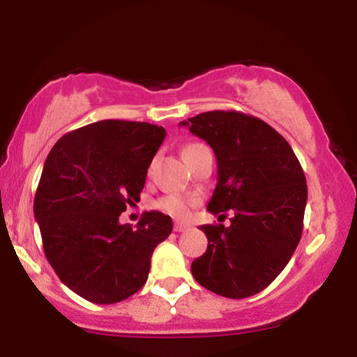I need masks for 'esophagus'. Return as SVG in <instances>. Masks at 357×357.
<instances>
[{"instance_id":"34e87169","label":"esophagus","mask_w":357,"mask_h":357,"mask_svg":"<svg viewBox=\"0 0 357 357\" xmlns=\"http://www.w3.org/2000/svg\"><path fill=\"white\" fill-rule=\"evenodd\" d=\"M191 225L186 221H174V231H186L190 230Z\"/></svg>"}]
</instances>
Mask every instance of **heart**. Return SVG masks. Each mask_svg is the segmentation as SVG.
I'll return each instance as SVG.
<instances>
[{"label": "heart", "instance_id": "1", "mask_svg": "<svg viewBox=\"0 0 357 357\" xmlns=\"http://www.w3.org/2000/svg\"><path fill=\"white\" fill-rule=\"evenodd\" d=\"M199 147H204L202 144H190L183 149V154H190L192 151L199 149ZM198 203V199L191 198V196H179V195H167L162 196L161 199L155 202V208L161 211L167 213L171 216H178V218H183L186 216L188 213L195 204Z\"/></svg>", "mask_w": 357, "mask_h": 357}]
</instances>
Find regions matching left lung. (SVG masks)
Here are the masks:
<instances>
[{"instance_id":"obj_1","label":"left lung","mask_w":357,"mask_h":357,"mask_svg":"<svg viewBox=\"0 0 357 357\" xmlns=\"http://www.w3.org/2000/svg\"><path fill=\"white\" fill-rule=\"evenodd\" d=\"M181 126L216 155L218 183L208 211L233 215L230 227H202L208 248L191 264L192 277L218 296H255L275 280L301 241L307 203L301 162L273 127L236 110L203 112Z\"/></svg>"}]
</instances>
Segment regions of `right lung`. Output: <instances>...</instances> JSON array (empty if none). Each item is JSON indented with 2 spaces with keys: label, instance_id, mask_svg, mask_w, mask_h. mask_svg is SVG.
<instances>
[{
  "label": "right lung",
  "instance_id": "obj_1",
  "mask_svg": "<svg viewBox=\"0 0 357 357\" xmlns=\"http://www.w3.org/2000/svg\"><path fill=\"white\" fill-rule=\"evenodd\" d=\"M165 137L161 126L109 119L65 134L45 161L33 203L45 257L85 301L116 304L136 294L154 248L173 231L159 211H146L136 228L119 223L141 199Z\"/></svg>",
  "mask_w": 357,
  "mask_h": 357
}]
</instances>
